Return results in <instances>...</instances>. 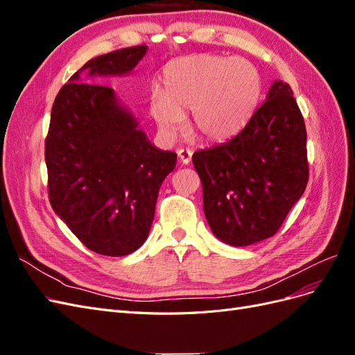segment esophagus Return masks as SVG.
<instances>
[{"instance_id": "obj_1", "label": "esophagus", "mask_w": 355, "mask_h": 355, "mask_svg": "<svg viewBox=\"0 0 355 355\" xmlns=\"http://www.w3.org/2000/svg\"><path fill=\"white\" fill-rule=\"evenodd\" d=\"M178 157H179V161L182 164H189L191 158H192V153L189 151V149H179Z\"/></svg>"}]
</instances>
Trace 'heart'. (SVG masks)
Segmentation results:
<instances>
[{
    "label": "heart",
    "mask_w": 355,
    "mask_h": 355,
    "mask_svg": "<svg viewBox=\"0 0 355 355\" xmlns=\"http://www.w3.org/2000/svg\"><path fill=\"white\" fill-rule=\"evenodd\" d=\"M163 93L151 99V115L159 132L175 136L184 114L192 111L191 128L207 142H225L241 132L261 98L256 67L241 58L198 55L166 68Z\"/></svg>",
    "instance_id": "heart-1"
}]
</instances>
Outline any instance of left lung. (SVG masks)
<instances>
[{"mask_svg":"<svg viewBox=\"0 0 355 355\" xmlns=\"http://www.w3.org/2000/svg\"><path fill=\"white\" fill-rule=\"evenodd\" d=\"M192 163L220 241L241 247L272 237L309 176L305 121L290 85L275 81L237 136L194 153Z\"/></svg>","mask_w":355,"mask_h":355,"instance_id":"obj_1","label":"left lung"}]
</instances>
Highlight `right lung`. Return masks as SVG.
<instances>
[{
  "mask_svg": "<svg viewBox=\"0 0 355 355\" xmlns=\"http://www.w3.org/2000/svg\"><path fill=\"white\" fill-rule=\"evenodd\" d=\"M146 50L142 44L90 59L51 108L44 153L50 204L75 237L105 256L130 254L145 243L159 187L176 166V153L157 149L114 90L96 83L128 73ZM81 70L89 73L80 78Z\"/></svg>",
  "mask_w": 355,
  "mask_h": 355,
  "instance_id": "right-lung-1",
  "label": "right lung"
}]
</instances>
